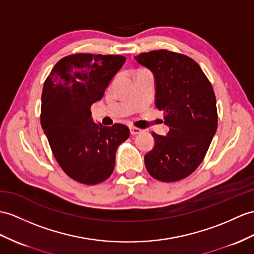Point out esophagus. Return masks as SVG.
Returning a JSON list of instances; mask_svg holds the SVG:
<instances>
[{
	"instance_id": "obj_1",
	"label": "esophagus",
	"mask_w": 254,
	"mask_h": 254,
	"mask_svg": "<svg viewBox=\"0 0 254 254\" xmlns=\"http://www.w3.org/2000/svg\"><path fill=\"white\" fill-rule=\"evenodd\" d=\"M142 131V129H140V128H137V127H130V133L131 134H138V133H141Z\"/></svg>"
}]
</instances>
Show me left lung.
Returning <instances> with one entry per match:
<instances>
[{
    "label": "left lung",
    "instance_id": "1",
    "mask_svg": "<svg viewBox=\"0 0 254 254\" xmlns=\"http://www.w3.org/2000/svg\"><path fill=\"white\" fill-rule=\"evenodd\" d=\"M134 59L155 77V106L164 111L167 135L152 132L153 150L144 156L154 179L176 182L189 177L205 158L218 128L211 83L189 56L167 49L142 53Z\"/></svg>",
    "mask_w": 254,
    "mask_h": 254
}]
</instances>
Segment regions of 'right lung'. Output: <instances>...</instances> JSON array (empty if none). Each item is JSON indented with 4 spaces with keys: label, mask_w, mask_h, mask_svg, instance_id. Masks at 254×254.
Here are the masks:
<instances>
[{
    "label": "right lung",
    "mask_w": 254,
    "mask_h": 254,
    "mask_svg": "<svg viewBox=\"0 0 254 254\" xmlns=\"http://www.w3.org/2000/svg\"><path fill=\"white\" fill-rule=\"evenodd\" d=\"M125 61L120 55L74 54L60 59L45 80L41 125L56 160L76 182L95 185L107 180L117 147L130 134L123 124L94 123L90 112Z\"/></svg>",
    "instance_id": "1"
}]
</instances>
